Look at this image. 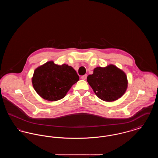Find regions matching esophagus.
Wrapping results in <instances>:
<instances>
[{
    "label": "esophagus",
    "mask_w": 158,
    "mask_h": 158,
    "mask_svg": "<svg viewBox=\"0 0 158 158\" xmlns=\"http://www.w3.org/2000/svg\"><path fill=\"white\" fill-rule=\"evenodd\" d=\"M86 77H87V75H85L81 76V79L83 80H86Z\"/></svg>",
    "instance_id": "esophagus-1"
}]
</instances>
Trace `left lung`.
<instances>
[{"label": "left lung", "instance_id": "obj_1", "mask_svg": "<svg viewBox=\"0 0 158 158\" xmlns=\"http://www.w3.org/2000/svg\"><path fill=\"white\" fill-rule=\"evenodd\" d=\"M87 81L98 98L106 102H113L120 98L127 89L126 74L114 64L105 68L97 67Z\"/></svg>", "mask_w": 158, "mask_h": 158}]
</instances>
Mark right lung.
<instances>
[{"instance_id": "add662e5", "label": "right lung", "mask_w": 158, "mask_h": 158, "mask_svg": "<svg viewBox=\"0 0 158 158\" xmlns=\"http://www.w3.org/2000/svg\"><path fill=\"white\" fill-rule=\"evenodd\" d=\"M79 79V76L72 66L66 64L58 65L49 61L35 69L32 83L41 98L56 101L64 98Z\"/></svg>"}]
</instances>
